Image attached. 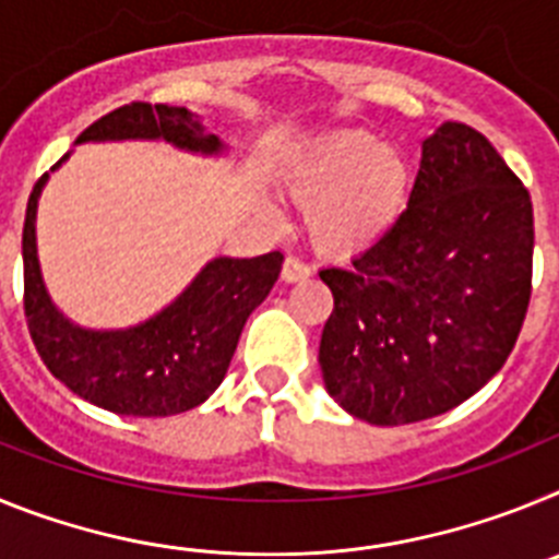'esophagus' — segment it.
<instances>
[{
    "instance_id": "esophagus-1",
    "label": "esophagus",
    "mask_w": 559,
    "mask_h": 559,
    "mask_svg": "<svg viewBox=\"0 0 559 559\" xmlns=\"http://www.w3.org/2000/svg\"><path fill=\"white\" fill-rule=\"evenodd\" d=\"M305 276H310V265L305 263L302 257H285V263H283V280L285 283H299V280H305Z\"/></svg>"
}]
</instances>
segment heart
Returning a JSON list of instances; mask_svg holds the SVG:
<instances>
[{
    "instance_id": "1",
    "label": "heart",
    "mask_w": 559,
    "mask_h": 559,
    "mask_svg": "<svg viewBox=\"0 0 559 559\" xmlns=\"http://www.w3.org/2000/svg\"><path fill=\"white\" fill-rule=\"evenodd\" d=\"M412 167L372 131H341L299 162L288 190L310 210V237L322 251L349 257L386 235L406 210Z\"/></svg>"
}]
</instances>
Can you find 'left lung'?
Masks as SVG:
<instances>
[{"label": "left lung", "instance_id": "8db88e82", "mask_svg": "<svg viewBox=\"0 0 559 559\" xmlns=\"http://www.w3.org/2000/svg\"><path fill=\"white\" fill-rule=\"evenodd\" d=\"M532 249L530 190L484 133L442 122L397 224L347 269L319 271L333 290L319 344L330 397L372 426L473 397L515 347Z\"/></svg>", "mask_w": 559, "mask_h": 559}]
</instances>
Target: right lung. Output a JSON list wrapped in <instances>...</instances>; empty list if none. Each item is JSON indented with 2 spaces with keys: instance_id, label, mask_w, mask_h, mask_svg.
I'll use <instances>...</instances> for the list:
<instances>
[{
  "instance_id": "1",
  "label": "right lung",
  "mask_w": 559,
  "mask_h": 559,
  "mask_svg": "<svg viewBox=\"0 0 559 559\" xmlns=\"http://www.w3.org/2000/svg\"><path fill=\"white\" fill-rule=\"evenodd\" d=\"M167 140L215 153L221 142L199 117L165 103H128L86 128L88 140ZM67 159V156H63ZM61 159V162H63ZM56 162V167L61 165ZM49 173L36 181L22 231L24 319L47 369L78 397L126 417H167L204 403L221 386L251 310L274 288L283 254L212 260L167 310L140 328L95 333L69 324L44 290L36 260V204Z\"/></svg>"
}]
</instances>
